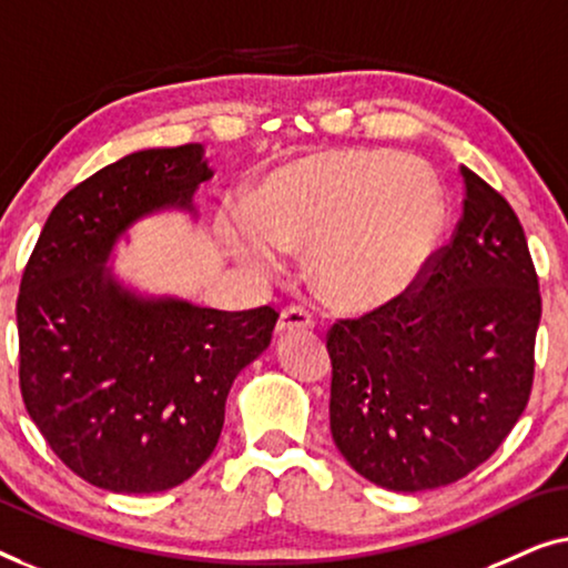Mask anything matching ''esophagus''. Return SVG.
<instances>
[{
    "instance_id": "34e87169",
    "label": "esophagus",
    "mask_w": 568,
    "mask_h": 568,
    "mask_svg": "<svg viewBox=\"0 0 568 568\" xmlns=\"http://www.w3.org/2000/svg\"><path fill=\"white\" fill-rule=\"evenodd\" d=\"M311 326H314V316H311L308 311L301 308V306L283 308L281 318H277V332H281V334L295 332V329H311Z\"/></svg>"
}]
</instances>
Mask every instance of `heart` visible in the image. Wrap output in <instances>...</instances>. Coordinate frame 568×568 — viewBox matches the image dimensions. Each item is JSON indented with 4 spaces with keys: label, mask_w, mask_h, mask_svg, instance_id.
<instances>
[{
    "label": "heart",
    "mask_w": 568,
    "mask_h": 568,
    "mask_svg": "<svg viewBox=\"0 0 568 568\" xmlns=\"http://www.w3.org/2000/svg\"><path fill=\"white\" fill-rule=\"evenodd\" d=\"M250 211L231 207L223 236L254 267L277 270V246L311 252L324 301L375 311L409 291L445 229L435 174L383 149H329L267 172Z\"/></svg>",
    "instance_id": "heart-1"
}]
</instances>
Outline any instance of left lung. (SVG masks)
I'll return each instance as SVG.
<instances>
[{"instance_id":"left-lung-1","label":"left lung","mask_w":568,"mask_h":568,"mask_svg":"<svg viewBox=\"0 0 568 568\" xmlns=\"http://www.w3.org/2000/svg\"><path fill=\"white\" fill-rule=\"evenodd\" d=\"M466 201L425 281L329 329L332 437L390 491L468 476L513 433L535 371L540 293L525 231L497 190L460 166Z\"/></svg>"}]
</instances>
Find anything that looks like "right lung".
Masks as SVG:
<instances>
[{
  "label": "right lung",
  "instance_id": "1",
  "mask_svg": "<svg viewBox=\"0 0 568 568\" xmlns=\"http://www.w3.org/2000/svg\"><path fill=\"white\" fill-rule=\"evenodd\" d=\"M201 143L133 151L48 215L18 295L20 390L51 450L84 481L154 494L187 481L221 437L231 383L270 347L277 311L146 295L108 267L135 223L197 215Z\"/></svg>",
  "mask_w": 568,
  "mask_h": 568
}]
</instances>
